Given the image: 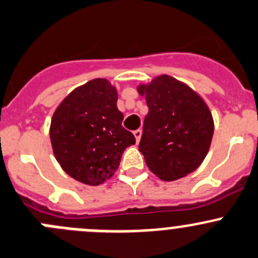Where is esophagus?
<instances>
[{
	"mask_svg": "<svg viewBox=\"0 0 258 258\" xmlns=\"http://www.w3.org/2000/svg\"><path fill=\"white\" fill-rule=\"evenodd\" d=\"M133 134H134V137H135V140H137V143H139L140 138H142V130H140V129H137V130H134V133H133Z\"/></svg>",
	"mask_w": 258,
	"mask_h": 258,
	"instance_id": "esophagus-1",
	"label": "esophagus"
}]
</instances>
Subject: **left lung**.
<instances>
[{
  "mask_svg": "<svg viewBox=\"0 0 258 258\" xmlns=\"http://www.w3.org/2000/svg\"><path fill=\"white\" fill-rule=\"evenodd\" d=\"M149 108L139 150L148 168L172 182L195 172L205 160L215 124L207 104L195 90L169 75L138 86Z\"/></svg>",
  "mask_w": 258,
  "mask_h": 258,
  "instance_id": "8db88e82",
  "label": "left lung"
}]
</instances>
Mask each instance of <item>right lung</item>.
<instances>
[{
	"instance_id": "add662e5",
	"label": "right lung",
	"mask_w": 258,
	"mask_h": 258,
	"mask_svg": "<svg viewBox=\"0 0 258 258\" xmlns=\"http://www.w3.org/2000/svg\"><path fill=\"white\" fill-rule=\"evenodd\" d=\"M118 93L106 79H94L71 91L51 119L53 155L74 179L99 185L111 178L124 150L135 144L123 128Z\"/></svg>"
}]
</instances>
